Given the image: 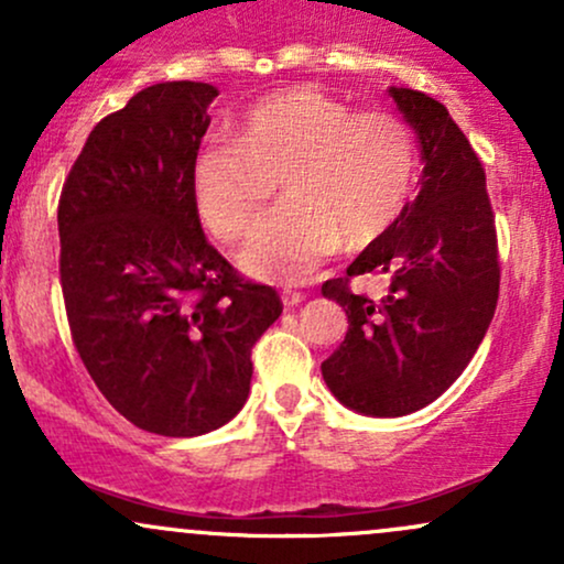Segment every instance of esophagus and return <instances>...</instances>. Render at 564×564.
<instances>
[{
  "label": "esophagus",
  "mask_w": 564,
  "mask_h": 564,
  "mask_svg": "<svg viewBox=\"0 0 564 564\" xmlns=\"http://www.w3.org/2000/svg\"><path fill=\"white\" fill-rule=\"evenodd\" d=\"M304 300H307V294H304V291L283 289V304H286V307H296V304L304 302Z\"/></svg>",
  "instance_id": "1"
}]
</instances>
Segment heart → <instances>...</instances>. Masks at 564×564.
I'll return each instance as SVG.
<instances>
[{
  "instance_id": "b5f03b06",
  "label": "heart",
  "mask_w": 564,
  "mask_h": 564,
  "mask_svg": "<svg viewBox=\"0 0 564 564\" xmlns=\"http://www.w3.org/2000/svg\"><path fill=\"white\" fill-rule=\"evenodd\" d=\"M416 166V138L400 116L355 113L339 97L294 84L260 97L238 138L200 142L191 183L206 228L236 241L281 174L286 204L251 230L238 260L257 278L304 281L341 241L366 246L398 223Z\"/></svg>"
}]
</instances>
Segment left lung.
<instances>
[{
  "instance_id": "obj_1",
  "label": "left lung",
  "mask_w": 564,
  "mask_h": 564,
  "mask_svg": "<svg viewBox=\"0 0 564 564\" xmlns=\"http://www.w3.org/2000/svg\"><path fill=\"white\" fill-rule=\"evenodd\" d=\"M390 95L422 142V191L323 296L345 307V341L321 371L339 403L366 416H405L437 400L480 347L498 302L496 215L482 161L443 102L416 89ZM381 274L379 301L348 281Z\"/></svg>"
}]
</instances>
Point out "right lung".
Returning <instances> with one entry per match:
<instances>
[{
  "instance_id": "add662e5",
  "label": "right lung",
  "mask_w": 564,
  "mask_h": 564,
  "mask_svg": "<svg viewBox=\"0 0 564 564\" xmlns=\"http://www.w3.org/2000/svg\"><path fill=\"white\" fill-rule=\"evenodd\" d=\"M217 89L164 82L97 121L57 204L61 286L84 368L127 422L164 437L228 424L251 349L283 313L273 286L206 241L193 156Z\"/></svg>"
}]
</instances>
